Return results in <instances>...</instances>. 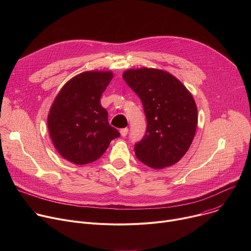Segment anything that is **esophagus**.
Instances as JSON below:
<instances>
[{
	"label": "esophagus",
	"mask_w": 251,
	"mask_h": 251,
	"mask_svg": "<svg viewBox=\"0 0 251 251\" xmlns=\"http://www.w3.org/2000/svg\"><path fill=\"white\" fill-rule=\"evenodd\" d=\"M120 134L122 137H126L128 134V128H123L120 130Z\"/></svg>",
	"instance_id": "1"
}]
</instances>
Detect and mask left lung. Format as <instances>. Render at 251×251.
Here are the masks:
<instances>
[{"mask_svg":"<svg viewBox=\"0 0 251 251\" xmlns=\"http://www.w3.org/2000/svg\"><path fill=\"white\" fill-rule=\"evenodd\" d=\"M123 79L141 99L147 119L146 133L135 144L139 161L163 169L180 161L195 137L198 110L189 90L167 71L129 69Z\"/></svg>","mask_w":251,"mask_h":251,"instance_id":"obj_1","label":"left lung"}]
</instances>
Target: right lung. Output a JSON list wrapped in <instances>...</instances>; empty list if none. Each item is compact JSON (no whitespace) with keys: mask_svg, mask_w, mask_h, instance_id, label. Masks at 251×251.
<instances>
[{"mask_svg":"<svg viewBox=\"0 0 251 251\" xmlns=\"http://www.w3.org/2000/svg\"><path fill=\"white\" fill-rule=\"evenodd\" d=\"M112 77L110 71H86L66 82L55 97L48 126L55 149L67 161L92 163L120 136L100 103Z\"/></svg>","mask_w":251,"mask_h":251,"instance_id":"1","label":"right lung"}]
</instances>
